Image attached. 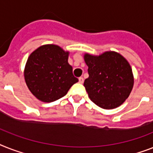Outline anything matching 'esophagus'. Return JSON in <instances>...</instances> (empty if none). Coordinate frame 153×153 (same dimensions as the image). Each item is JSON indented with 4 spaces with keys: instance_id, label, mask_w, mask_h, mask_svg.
I'll use <instances>...</instances> for the list:
<instances>
[{
    "instance_id": "34e87169",
    "label": "esophagus",
    "mask_w": 153,
    "mask_h": 153,
    "mask_svg": "<svg viewBox=\"0 0 153 153\" xmlns=\"http://www.w3.org/2000/svg\"><path fill=\"white\" fill-rule=\"evenodd\" d=\"M79 82L81 83V84H82V83L84 82V79H83L82 77H80V78H79Z\"/></svg>"
}]
</instances>
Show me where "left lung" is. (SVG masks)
<instances>
[{"instance_id": "1", "label": "left lung", "mask_w": 153, "mask_h": 153, "mask_svg": "<svg viewBox=\"0 0 153 153\" xmlns=\"http://www.w3.org/2000/svg\"><path fill=\"white\" fill-rule=\"evenodd\" d=\"M84 59L89 74L84 86L90 100L105 109L121 105L134 85L132 69L127 60L115 52L98 56L85 54Z\"/></svg>"}]
</instances>
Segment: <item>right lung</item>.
<instances>
[{"mask_svg":"<svg viewBox=\"0 0 153 153\" xmlns=\"http://www.w3.org/2000/svg\"><path fill=\"white\" fill-rule=\"evenodd\" d=\"M68 59V52L55 45H42L30 55L24 78L33 96L43 102H53L79 82Z\"/></svg>","mask_w":153,"mask_h":153,"instance_id":"add662e5","label":"right lung"}]
</instances>
